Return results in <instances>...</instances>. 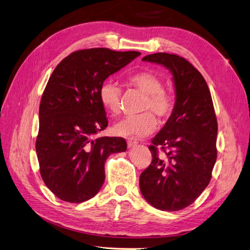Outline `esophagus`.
Instances as JSON below:
<instances>
[{
    "mask_svg": "<svg viewBox=\"0 0 250 250\" xmlns=\"http://www.w3.org/2000/svg\"><path fill=\"white\" fill-rule=\"evenodd\" d=\"M127 145L128 147H134L135 145H138V140L135 138H128L127 139Z\"/></svg>",
    "mask_w": 250,
    "mask_h": 250,
    "instance_id": "esophagus-1",
    "label": "esophagus"
}]
</instances>
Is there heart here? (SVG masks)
<instances>
[{
    "label": "heart",
    "instance_id": "b5f03b06",
    "mask_svg": "<svg viewBox=\"0 0 250 250\" xmlns=\"http://www.w3.org/2000/svg\"><path fill=\"white\" fill-rule=\"evenodd\" d=\"M128 83L146 95L143 110H152L160 118H168L174 109L172 96L163 89V81L151 72H139L128 78ZM100 101L112 115H118L123 106V90L115 81H105L99 90ZM156 119L151 111L128 116L113 125V131L121 137H146L156 128Z\"/></svg>",
    "mask_w": 250,
    "mask_h": 250
}]
</instances>
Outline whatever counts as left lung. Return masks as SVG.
Instances as JSON below:
<instances>
[{
    "label": "left lung",
    "instance_id": "left-lung-1",
    "mask_svg": "<svg viewBox=\"0 0 250 250\" xmlns=\"http://www.w3.org/2000/svg\"><path fill=\"white\" fill-rule=\"evenodd\" d=\"M142 60L171 72L176 99L167 123L151 141L152 162L140 176L141 193L157 209L179 210L197 199L211 178L218 132L213 100L202 75L184 57L154 53Z\"/></svg>",
    "mask_w": 250,
    "mask_h": 250
}]
</instances>
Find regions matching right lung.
<instances>
[{
    "mask_svg": "<svg viewBox=\"0 0 250 250\" xmlns=\"http://www.w3.org/2000/svg\"><path fill=\"white\" fill-rule=\"evenodd\" d=\"M140 55L79 50L53 71L40 105L35 149L43 183L59 199L80 203L93 198L104 183L107 157L127 149L123 138L94 139L108 125L99 90L105 79Z\"/></svg>",
    "mask_w": 250,
    "mask_h": 250,
    "instance_id": "obj_1",
    "label": "right lung"
}]
</instances>
